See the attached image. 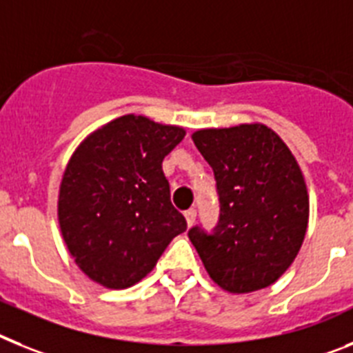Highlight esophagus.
<instances>
[{
    "label": "esophagus",
    "instance_id": "34e87169",
    "mask_svg": "<svg viewBox=\"0 0 353 353\" xmlns=\"http://www.w3.org/2000/svg\"><path fill=\"white\" fill-rule=\"evenodd\" d=\"M185 219H186V222H188V225H194L195 219H197V211H195L194 208L188 211H185Z\"/></svg>",
    "mask_w": 353,
    "mask_h": 353
}]
</instances>
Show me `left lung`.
I'll list each match as a JSON object with an SVG mask.
<instances>
[{
	"instance_id": "1",
	"label": "left lung",
	"mask_w": 353,
	"mask_h": 353,
	"mask_svg": "<svg viewBox=\"0 0 353 353\" xmlns=\"http://www.w3.org/2000/svg\"><path fill=\"white\" fill-rule=\"evenodd\" d=\"M192 139L213 168L220 202L213 231H188L204 268L231 293L274 284L307 229V190L296 159L263 124L201 130Z\"/></svg>"
}]
</instances>
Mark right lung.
I'll return each mask as SVG.
<instances>
[{
	"mask_svg": "<svg viewBox=\"0 0 353 353\" xmlns=\"http://www.w3.org/2000/svg\"><path fill=\"white\" fill-rule=\"evenodd\" d=\"M183 139V128L124 115L76 149L60 185L58 222L70 256L92 281L133 286L186 231L161 167Z\"/></svg>",
	"mask_w": 353,
	"mask_h": 353,
	"instance_id": "1",
	"label": "right lung"
}]
</instances>
